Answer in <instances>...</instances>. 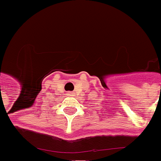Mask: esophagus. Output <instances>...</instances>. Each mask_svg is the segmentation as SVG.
Masks as SVG:
<instances>
[{"label":"esophagus","mask_w":161,"mask_h":161,"mask_svg":"<svg viewBox=\"0 0 161 161\" xmlns=\"http://www.w3.org/2000/svg\"><path fill=\"white\" fill-rule=\"evenodd\" d=\"M72 93H73L72 92H67V95H68V96H71Z\"/></svg>","instance_id":"obj_1"}]
</instances>
